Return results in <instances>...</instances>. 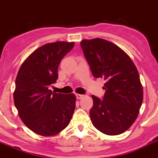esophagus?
Listing matches in <instances>:
<instances>
[{
    "label": "esophagus",
    "mask_w": 158,
    "mask_h": 158,
    "mask_svg": "<svg viewBox=\"0 0 158 158\" xmlns=\"http://www.w3.org/2000/svg\"><path fill=\"white\" fill-rule=\"evenodd\" d=\"M76 96L77 99H81V98H82V97H84V95H82V94H76Z\"/></svg>",
    "instance_id": "34e87169"
}]
</instances>
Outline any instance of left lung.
I'll use <instances>...</instances> for the list:
<instances>
[{
  "label": "left lung",
  "instance_id": "8db88e82",
  "mask_svg": "<svg viewBox=\"0 0 158 158\" xmlns=\"http://www.w3.org/2000/svg\"><path fill=\"white\" fill-rule=\"evenodd\" d=\"M80 45L93 76L106 82L104 99L92 95L91 122L106 135L123 133L135 121L143 100L138 70L130 57L110 41L82 40Z\"/></svg>",
  "mask_w": 158,
  "mask_h": 158
}]
</instances>
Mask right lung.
I'll use <instances>...</instances> for the list:
<instances>
[{
	"label": "right lung",
	"mask_w": 158,
	"mask_h": 158,
	"mask_svg": "<svg viewBox=\"0 0 158 158\" xmlns=\"http://www.w3.org/2000/svg\"><path fill=\"white\" fill-rule=\"evenodd\" d=\"M74 42L57 41L35 50L20 66L15 79V106L23 123L42 136H53L64 130L76 108L74 94H57L49 89L58 77L61 59Z\"/></svg>",
	"instance_id": "right-lung-1"
}]
</instances>
